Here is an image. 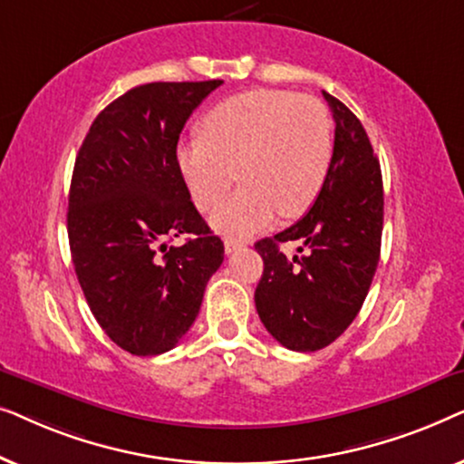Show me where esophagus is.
I'll return each mask as SVG.
<instances>
[{
    "label": "esophagus",
    "instance_id": "obj_1",
    "mask_svg": "<svg viewBox=\"0 0 464 464\" xmlns=\"http://www.w3.org/2000/svg\"><path fill=\"white\" fill-rule=\"evenodd\" d=\"M245 245H246L245 240H238V238H226L224 240V246H226L227 256H232V253H237L238 249H243Z\"/></svg>",
    "mask_w": 464,
    "mask_h": 464
}]
</instances>
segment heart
I'll return each mask as SVG.
<instances>
[{
  "label": "heart",
  "mask_w": 464,
  "mask_h": 464,
  "mask_svg": "<svg viewBox=\"0 0 464 464\" xmlns=\"http://www.w3.org/2000/svg\"><path fill=\"white\" fill-rule=\"evenodd\" d=\"M177 162L200 211H213L236 180L246 186L211 215L226 237H249L276 215L300 218L319 196L332 162V122L319 101L253 88L221 101L181 141Z\"/></svg>",
  "instance_id": "heart-1"
}]
</instances>
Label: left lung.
I'll return each instance as SVG.
<instances>
[{"instance_id":"1","label":"left lung","mask_w":464,"mask_h":464,"mask_svg":"<svg viewBox=\"0 0 464 464\" xmlns=\"http://www.w3.org/2000/svg\"><path fill=\"white\" fill-rule=\"evenodd\" d=\"M323 97L335 122L325 183L297 224L256 243L264 259L257 314L272 338L297 353L321 351L346 332L370 291L382 240V173L370 137L342 101ZM289 239L301 243L302 256L280 251Z\"/></svg>"}]
</instances>
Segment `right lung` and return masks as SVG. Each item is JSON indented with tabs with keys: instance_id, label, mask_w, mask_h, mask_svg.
<instances>
[{
	"instance_id": "obj_1",
	"label": "right lung",
	"mask_w": 464,
	"mask_h": 464,
	"mask_svg": "<svg viewBox=\"0 0 464 464\" xmlns=\"http://www.w3.org/2000/svg\"><path fill=\"white\" fill-rule=\"evenodd\" d=\"M224 84L151 82L94 118L75 158L67 234L94 319L126 353L177 346L198 316L224 243L189 200L177 141L192 111ZM181 233L179 247L168 243Z\"/></svg>"
}]
</instances>
